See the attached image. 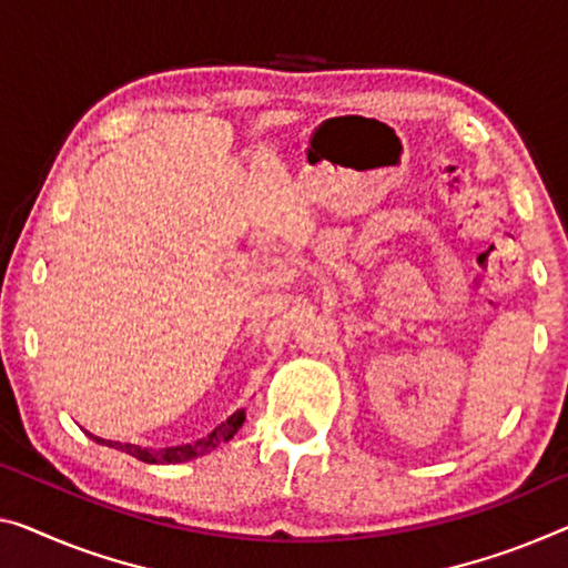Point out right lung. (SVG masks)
I'll use <instances>...</instances> for the list:
<instances>
[{
  "label": "right lung",
  "instance_id": "add662e5",
  "mask_svg": "<svg viewBox=\"0 0 568 568\" xmlns=\"http://www.w3.org/2000/svg\"><path fill=\"white\" fill-rule=\"evenodd\" d=\"M243 422H246V408H241V412H235L233 416L225 418L221 426H215L211 434L203 436V439H197L195 444H182V447H164V449H146V447H136V444H121V442L99 439V436H93L91 432H89V436L93 442L126 452V455L136 457L139 462H146V465H180V462H190V459L203 457V455H207V452L221 447L223 442L233 439V434L241 429Z\"/></svg>",
  "mask_w": 568,
  "mask_h": 568
}]
</instances>
